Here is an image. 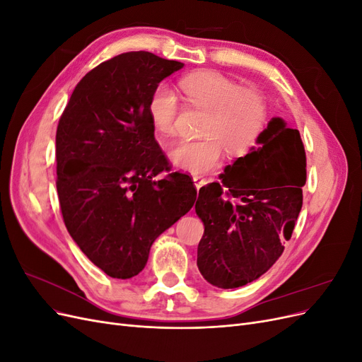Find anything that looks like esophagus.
Wrapping results in <instances>:
<instances>
[{
  "label": "esophagus",
  "mask_w": 362,
  "mask_h": 362,
  "mask_svg": "<svg viewBox=\"0 0 362 362\" xmlns=\"http://www.w3.org/2000/svg\"><path fill=\"white\" fill-rule=\"evenodd\" d=\"M193 182H194V187L199 190V189L202 187V185H205L206 180H205V178H202V177H193Z\"/></svg>",
  "instance_id": "1"
}]
</instances>
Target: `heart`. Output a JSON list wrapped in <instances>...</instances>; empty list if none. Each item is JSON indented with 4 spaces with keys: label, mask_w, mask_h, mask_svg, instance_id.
<instances>
[{
    "label": "heart",
    "mask_w": 362,
    "mask_h": 362,
    "mask_svg": "<svg viewBox=\"0 0 362 362\" xmlns=\"http://www.w3.org/2000/svg\"><path fill=\"white\" fill-rule=\"evenodd\" d=\"M180 89L189 104L206 112L201 127L204 139L180 141L168 152L169 161L180 170L199 175L218 168L223 149L229 156L245 154L266 127L267 105L262 96L249 87H238L222 74L185 75ZM178 112L177 95L166 83H160L148 101L151 125L160 139L173 134Z\"/></svg>",
    "instance_id": "b5f03b06"
}]
</instances>
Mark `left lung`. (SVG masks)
Wrapping results in <instances>:
<instances>
[{"label":"left lung","instance_id":"obj_1","mask_svg":"<svg viewBox=\"0 0 362 362\" xmlns=\"http://www.w3.org/2000/svg\"><path fill=\"white\" fill-rule=\"evenodd\" d=\"M258 146L199 190L194 210L204 222L201 275L218 288L258 279L282 255L302 208L306 157L298 129L273 117Z\"/></svg>","mask_w":362,"mask_h":362}]
</instances>
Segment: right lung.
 Listing matches in <instances>:
<instances>
[{
  "instance_id": "add662e5",
  "label": "right lung",
  "mask_w": 362,
  "mask_h": 362,
  "mask_svg": "<svg viewBox=\"0 0 362 362\" xmlns=\"http://www.w3.org/2000/svg\"><path fill=\"white\" fill-rule=\"evenodd\" d=\"M184 63L146 51L98 64L75 86L56 134L57 193L68 233L108 276L145 269L156 238L190 211L189 175L169 172L148 115L152 90Z\"/></svg>"
}]
</instances>
